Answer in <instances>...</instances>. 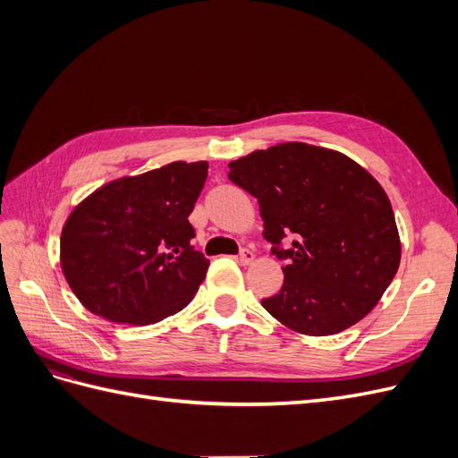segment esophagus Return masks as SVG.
<instances>
[{
  "instance_id": "34e87169",
  "label": "esophagus",
  "mask_w": 458,
  "mask_h": 458,
  "mask_svg": "<svg viewBox=\"0 0 458 458\" xmlns=\"http://www.w3.org/2000/svg\"><path fill=\"white\" fill-rule=\"evenodd\" d=\"M254 261V252L250 250V248H242L241 254H239V263H242V266H248V263Z\"/></svg>"
}]
</instances>
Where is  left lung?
I'll use <instances>...</instances> for the list:
<instances>
[{"label": "left lung", "mask_w": 458, "mask_h": 458, "mask_svg": "<svg viewBox=\"0 0 458 458\" xmlns=\"http://www.w3.org/2000/svg\"><path fill=\"white\" fill-rule=\"evenodd\" d=\"M229 179L258 200L263 237L286 261L283 288L261 300L276 321L328 336L377 306L401 244L390 199L365 168L336 150L283 143L233 160Z\"/></svg>", "instance_id": "8db88e82"}]
</instances>
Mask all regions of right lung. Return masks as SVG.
I'll use <instances>...</instances> for the list:
<instances>
[{"label": "right lung", "instance_id": "obj_1", "mask_svg": "<svg viewBox=\"0 0 458 458\" xmlns=\"http://www.w3.org/2000/svg\"><path fill=\"white\" fill-rule=\"evenodd\" d=\"M208 162H172L97 189L68 216L61 266L91 313L122 325H152L182 311L210 261L195 250L189 216Z\"/></svg>", "mask_w": 458, "mask_h": 458}]
</instances>
